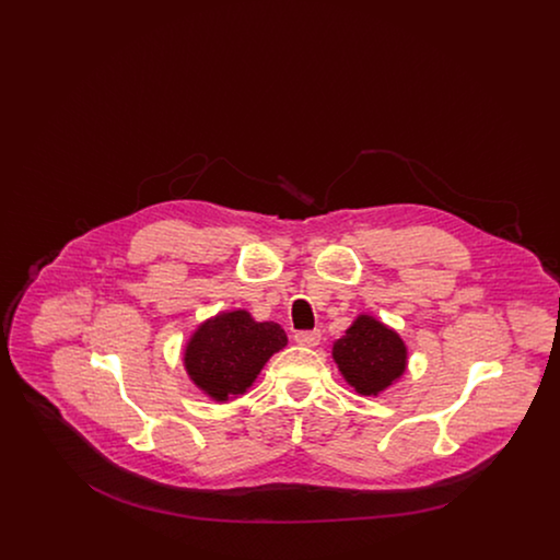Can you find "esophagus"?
Masks as SVG:
<instances>
[{"label": "esophagus", "mask_w": 560, "mask_h": 560, "mask_svg": "<svg viewBox=\"0 0 560 560\" xmlns=\"http://www.w3.org/2000/svg\"><path fill=\"white\" fill-rule=\"evenodd\" d=\"M293 340H295L300 347H317L320 340V331L319 329H315V331H298V334L293 336Z\"/></svg>", "instance_id": "esophagus-1"}]
</instances>
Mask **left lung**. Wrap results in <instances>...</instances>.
Masks as SVG:
<instances>
[{"label": "left lung", "mask_w": 560, "mask_h": 560, "mask_svg": "<svg viewBox=\"0 0 560 560\" xmlns=\"http://www.w3.org/2000/svg\"><path fill=\"white\" fill-rule=\"evenodd\" d=\"M338 370L348 384L365 397H377L407 368V347L388 325L359 315L331 350Z\"/></svg>", "instance_id": "1"}]
</instances>
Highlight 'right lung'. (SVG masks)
I'll list each match as a JSON object with an SVG mask.
<instances>
[{"label": "right lung", "mask_w": 560, "mask_h": 560, "mask_svg": "<svg viewBox=\"0 0 560 560\" xmlns=\"http://www.w3.org/2000/svg\"><path fill=\"white\" fill-rule=\"evenodd\" d=\"M288 345L279 323L252 319L247 311L220 313L201 323L185 348L188 377L218 402L237 399L268 359Z\"/></svg>", "instance_id": "obj_1"}]
</instances>
